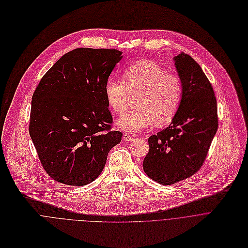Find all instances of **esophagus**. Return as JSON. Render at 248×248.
I'll use <instances>...</instances> for the list:
<instances>
[{
    "label": "esophagus",
    "instance_id": "esophagus-1",
    "mask_svg": "<svg viewBox=\"0 0 248 248\" xmlns=\"http://www.w3.org/2000/svg\"><path fill=\"white\" fill-rule=\"evenodd\" d=\"M123 138H124L125 141H130V140L133 139V136H132L131 134H129V133H124Z\"/></svg>",
    "mask_w": 248,
    "mask_h": 248
}]
</instances>
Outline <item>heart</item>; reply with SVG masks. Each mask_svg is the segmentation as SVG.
I'll use <instances>...</instances> for the list:
<instances>
[{"label":"heart","instance_id":"heart-1","mask_svg":"<svg viewBox=\"0 0 248 248\" xmlns=\"http://www.w3.org/2000/svg\"><path fill=\"white\" fill-rule=\"evenodd\" d=\"M106 101L117 114H124L130 95L138 94L136 110L121 117L118 125L130 133L153 125L165 126L178 114L183 100V83L179 76L166 73L158 63L140 61L124 69L123 81L107 79L104 86Z\"/></svg>","mask_w":248,"mask_h":248}]
</instances>
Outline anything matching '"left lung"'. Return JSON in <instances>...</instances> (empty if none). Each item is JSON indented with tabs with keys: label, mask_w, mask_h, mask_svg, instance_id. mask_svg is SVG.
<instances>
[{
	"label": "left lung",
	"mask_w": 248,
	"mask_h": 248,
	"mask_svg": "<svg viewBox=\"0 0 248 248\" xmlns=\"http://www.w3.org/2000/svg\"><path fill=\"white\" fill-rule=\"evenodd\" d=\"M174 62L183 83L181 108L167 128L148 138L143 161L145 173L164 186L200 170L219 124L215 93L200 65L185 53Z\"/></svg>",
	"instance_id": "8db88e82"
}]
</instances>
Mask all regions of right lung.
Segmentation results:
<instances>
[{
	"mask_svg": "<svg viewBox=\"0 0 248 248\" xmlns=\"http://www.w3.org/2000/svg\"><path fill=\"white\" fill-rule=\"evenodd\" d=\"M117 49L78 48L64 54L32 95L29 134L42 167L67 186L90 184L122 140L104 86L123 58Z\"/></svg>",
	"mask_w": 248,
	"mask_h": 248,
	"instance_id": "obj_1",
	"label": "right lung"
}]
</instances>
